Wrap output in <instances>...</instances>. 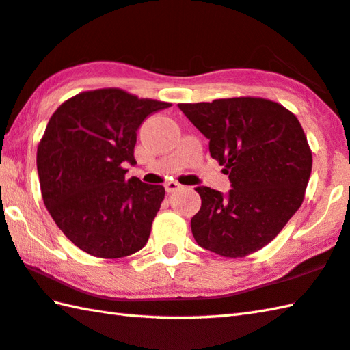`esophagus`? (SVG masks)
<instances>
[{
  "instance_id": "esophagus-1",
  "label": "esophagus",
  "mask_w": 350,
  "mask_h": 350,
  "mask_svg": "<svg viewBox=\"0 0 350 350\" xmlns=\"http://www.w3.org/2000/svg\"><path fill=\"white\" fill-rule=\"evenodd\" d=\"M179 188H180V183L179 182H167L165 183L167 193H174V191H177Z\"/></svg>"
}]
</instances>
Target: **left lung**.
<instances>
[{"instance_id": "1", "label": "left lung", "mask_w": 350, "mask_h": 350, "mask_svg": "<svg viewBox=\"0 0 350 350\" xmlns=\"http://www.w3.org/2000/svg\"><path fill=\"white\" fill-rule=\"evenodd\" d=\"M180 111L209 139L211 156L229 174L228 196L196 191L202 208L191 218L200 247L244 258L275 239L305 198L312 153L296 115L261 97L180 103Z\"/></svg>"}]
</instances>
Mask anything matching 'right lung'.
<instances>
[{"label":"right lung","mask_w":350,"mask_h":350,"mask_svg":"<svg viewBox=\"0 0 350 350\" xmlns=\"http://www.w3.org/2000/svg\"><path fill=\"white\" fill-rule=\"evenodd\" d=\"M170 106L105 88L68 98L48 121L36 156L40 193L59 229L89 255L124 258L147 244L165 188L126 180L122 165L136 163L141 122Z\"/></svg>","instance_id":"add662e5"}]
</instances>
